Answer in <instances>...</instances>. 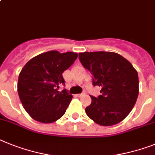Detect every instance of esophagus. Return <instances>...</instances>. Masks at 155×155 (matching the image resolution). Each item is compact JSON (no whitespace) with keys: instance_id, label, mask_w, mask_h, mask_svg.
<instances>
[{"instance_id":"34e87169","label":"esophagus","mask_w":155,"mask_h":155,"mask_svg":"<svg viewBox=\"0 0 155 155\" xmlns=\"http://www.w3.org/2000/svg\"><path fill=\"white\" fill-rule=\"evenodd\" d=\"M83 95H84V94H75V97H82Z\"/></svg>"}]
</instances>
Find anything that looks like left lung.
Masks as SVG:
<instances>
[{
	"label": "left lung",
	"mask_w": 155,
	"mask_h": 155,
	"mask_svg": "<svg viewBox=\"0 0 155 155\" xmlns=\"http://www.w3.org/2000/svg\"><path fill=\"white\" fill-rule=\"evenodd\" d=\"M84 67L93 75V85L101 87V95L91 96L86 114L96 124L111 126L130 114L139 94V77L132 64L113 52L79 53Z\"/></svg>",
	"instance_id": "obj_1"
}]
</instances>
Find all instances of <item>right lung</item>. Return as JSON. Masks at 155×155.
<instances>
[{
    "label": "right lung",
    "instance_id": "right-lung-1",
    "mask_svg": "<svg viewBox=\"0 0 155 155\" xmlns=\"http://www.w3.org/2000/svg\"><path fill=\"white\" fill-rule=\"evenodd\" d=\"M78 54L61 53L56 50L42 53L26 64L19 75L17 91L24 110L34 120L41 123H53L65 114L72 95L66 90L62 76L74 63Z\"/></svg>",
    "mask_w": 155,
    "mask_h": 155
}]
</instances>
